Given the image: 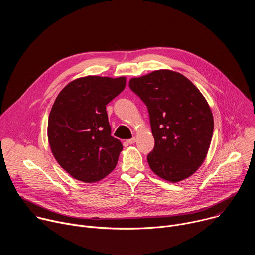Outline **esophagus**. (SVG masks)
Listing matches in <instances>:
<instances>
[{"label": "esophagus", "instance_id": "34e87169", "mask_svg": "<svg viewBox=\"0 0 255 255\" xmlns=\"http://www.w3.org/2000/svg\"><path fill=\"white\" fill-rule=\"evenodd\" d=\"M135 142H136V138H135V137H133V138L127 140V143H129V144H133V143H135Z\"/></svg>", "mask_w": 255, "mask_h": 255}]
</instances>
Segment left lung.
<instances>
[{
  "instance_id": "obj_1",
  "label": "left lung",
  "mask_w": 255,
  "mask_h": 255,
  "mask_svg": "<svg viewBox=\"0 0 255 255\" xmlns=\"http://www.w3.org/2000/svg\"><path fill=\"white\" fill-rule=\"evenodd\" d=\"M146 105L154 148L151 170L176 183L191 176L208 153L214 130L211 109L197 87L178 72L160 69L129 82Z\"/></svg>"
}]
</instances>
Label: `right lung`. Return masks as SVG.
<instances>
[{"mask_svg":"<svg viewBox=\"0 0 255 255\" xmlns=\"http://www.w3.org/2000/svg\"><path fill=\"white\" fill-rule=\"evenodd\" d=\"M124 77L89 76L70 82L58 94L48 118L53 156L72 177L96 183L118 162L122 143L111 136L106 106L125 88Z\"/></svg>","mask_w":255,"mask_h":255,"instance_id":"obj_1","label":"right lung"}]
</instances>
